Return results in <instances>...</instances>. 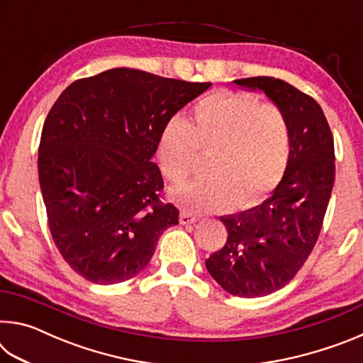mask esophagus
<instances>
[{
    "mask_svg": "<svg viewBox=\"0 0 363 363\" xmlns=\"http://www.w3.org/2000/svg\"><path fill=\"white\" fill-rule=\"evenodd\" d=\"M179 220H181V224H182V225H187V224H194V223H196V220H199V218H196L195 214L189 213V211H182V213H181V216H179Z\"/></svg>",
    "mask_w": 363,
    "mask_h": 363,
    "instance_id": "esophagus-1",
    "label": "esophagus"
}]
</instances>
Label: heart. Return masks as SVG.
Returning a JSON list of instances; mask_svg holds the SVG:
<instances>
[{"label":"heart","instance_id":"obj_1","mask_svg":"<svg viewBox=\"0 0 363 363\" xmlns=\"http://www.w3.org/2000/svg\"><path fill=\"white\" fill-rule=\"evenodd\" d=\"M196 152L210 153V179L174 192L195 213L251 206L269 195L285 173L290 130L281 110L235 91H214L195 104L189 121L173 118L157 145L160 168L181 186L194 171Z\"/></svg>","mask_w":363,"mask_h":363}]
</instances>
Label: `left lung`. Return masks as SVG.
Returning a JSON list of instances; mask_svg holds the SVG:
<instances>
[{"instance_id": "obj_1", "label": "left lung", "mask_w": 363, "mask_h": 363, "mask_svg": "<svg viewBox=\"0 0 363 363\" xmlns=\"http://www.w3.org/2000/svg\"><path fill=\"white\" fill-rule=\"evenodd\" d=\"M233 83L262 91L290 130V155L274 194L251 210L220 218L227 242L205 262L227 293L259 298L284 288L314 250L333 190L335 144L322 107L294 86L272 77Z\"/></svg>"}]
</instances>
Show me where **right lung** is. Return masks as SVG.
I'll return each mask as SVG.
<instances>
[{
  "instance_id": "add662e5",
  "label": "right lung",
  "mask_w": 363,
  "mask_h": 363,
  "mask_svg": "<svg viewBox=\"0 0 363 363\" xmlns=\"http://www.w3.org/2000/svg\"><path fill=\"white\" fill-rule=\"evenodd\" d=\"M210 86L121 67L77 79L54 102L38 177L52 240L78 275L99 285L133 279L177 224L152 157L173 115Z\"/></svg>"
}]
</instances>
